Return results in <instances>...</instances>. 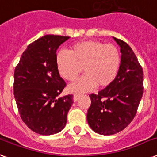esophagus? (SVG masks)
Wrapping results in <instances>:
<instances>
[{
    "label": "esophagus",
    "instance_id": "1",
    "mask_svg": "<svg viewBox=\"0 0 157 157\" xmlns=\"http://www.w3.org/2000/svg\"><path fill=\"white\" fill-rule=\"evenodd\" d=\"M81 96V94L80 93H75L73 95V100L74 102H76V101L78 100L79 97Z\"/></svg>",
    "mask_w": 157,
    "mask_h": 157
}]
</instances>
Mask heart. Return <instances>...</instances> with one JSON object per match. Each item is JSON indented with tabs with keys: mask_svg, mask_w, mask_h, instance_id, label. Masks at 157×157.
Wrapping results in <instances>:
<instances>
[{
	"mask_svg": "<svg viewBox=\"0 0 157 157\" xmlns=\"http://www.w3.org/2000/svg\"><path fill=\"white\" fill-rule=\"evenodd\" d=\"M59 73L68 81H76L83 68L85 76L69 86L71 91L89 90L110 86L121 66V54L112 44L99 40H85L73 45L69 51L61 50L56 55Z\"/></svg>",
	"mask_w": 157,
	"mask_h": 157,
	"instance_id": "b5f03b06",
	"label": "heart"
}]
</instances>
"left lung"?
<instances>
[{
    "instance_id": "1",
    "label": "left lung",
    "mask_w": 157,
    "mask_h": 157,
    "mask_svg": "<svg viewBox=\"0 0 157 157\" xmlns=\"http://www.w3.org/2000/svg\"><path fill=\"white\" fill-rule=\"evenodd\" d=\"M114 40L121 47V66L117 77L98 94H91L87 121L95 133L112 135L128 126L137 113L144 93V72L127 43Z\"/></svg>"
}]
</instances>
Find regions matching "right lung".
<instances>
[{
  "label": "right lung",
  "instance_id": "1",
  "mask_svg": "<svg viewBox=\"0 0 157 157\" xmlns=\"http://www.w3.org/2000/svg\"><path fill=\"white\" fill-rule=\"evenodd\" d=\"M69 36L45 35L23 53L13 75V94L23 121L35 133L51 135L67 123L73 95L58 96L66 83L60 77L56 51Z\"/></svg>",
  "mask_w": 157,
  "mask_h": 157
}]
</instances>
